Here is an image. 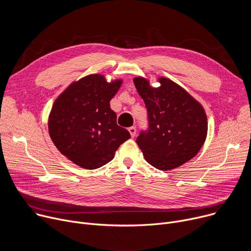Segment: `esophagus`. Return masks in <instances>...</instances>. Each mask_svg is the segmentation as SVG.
I'll list each match as a JSON object with an SVG mask.
<instances>
[{
	"mask_svg": "<svg viewBox=\"0 0 251 251\" xmlns=\"http://www.w3.org/2000/svg\"><path fill=\"white\" fill-rule=\"evenodd\" d=\"M128 131H129V133H130V135H131V137H132V138H133V137H135L136 132H137V130H136V128H135V127H130V128L128 129Z\"/></svg>",
	"mask_w": 251,
	"mask_h": 251,
	"instance_id": "esophagus-1",
	"label": "esophagus"
}]
</instances>
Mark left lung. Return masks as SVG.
Wrapping results in <instances>:
<instances>
[{
	"label": "left lung",
	"instance_id": "obj_1",
	"mask_svg": "<svg viewBox=\"0 0 251 251\" xmlns=\"http://www.w3.org/2000/svg\"><path fill=\"white\" fill-rule=\"evenodd\" d=\"M159 81L161 86L153 88L145 78H134L148 112V128L141 130L136 143L150 165L168 171L198 154L207 121L201 105L184 88L165 77Z\"/></svg>",
	"mask_w": 251,
	"mask_h": 251
}]
</instances>
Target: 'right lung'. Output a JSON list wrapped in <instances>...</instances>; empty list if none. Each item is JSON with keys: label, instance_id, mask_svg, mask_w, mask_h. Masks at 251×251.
I'll return each instance as SVG.
<instances>
[{"label": "right lung", "instance_id": "add662e5", "mask_svg": "<svg viewBox=\"0 0 251 251\" xmlns=\"http://www.w3.org/2000/svg\"><path fill=\"white\" fill-rule=\"evenodd\" d=\"M122 81L106 82L91 75L70 84L55 100L49 119L50 136L58 151L75 164L94 170L110 162L131 136L117 125L110 100Z\"/></svg>", "mask_w": 251, "mask_h": 251}]
</instances>
